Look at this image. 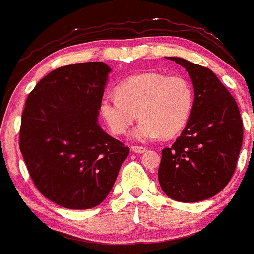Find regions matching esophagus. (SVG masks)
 Returning a JSON list of instances; mask_svg holds the SVG:
<instances>
[{"mask_svg": "<svg viewBox=\"0 0 254 254\" xmlns=\"http://www.w3.org/2000/svg\"><path fill=\"white\" fill-rule=\"evenodd\" d=\"M132 150L134 153H144L147 149L144 147H142V145H132Z\"/></svg>", "mask_w": 254, "mask_h": 254, "instance_id": "1", "label": "esophagus"}]
</instances>
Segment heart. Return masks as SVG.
<instances>
[{"label": "heart", "instance_id": "b5f03b06", "mask_svg": "<svg viewBox=\"0 0 254 254\" xmlns=\"http://www.w3.org/2000/svg\"><path fill=\"white\" fill-rule=\"evenodd\" d=\"M192 109L194 91L189 80L163 72L127 77L116 87V96H105L100 102V114L116 135L127 133L139 117L132 132L138 142L177 135L189 122Z\"/></svg>", "mask_w": 254, "mask_h": 254}]
</instances>
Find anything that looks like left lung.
Segmentation results:
<instances>
[{
  "instance_id": "8db88e82",
  "label": "left lung",
  "mask_w": 254,
  "mask_h": 254,
  "mask_svg": "<svg viewBox=\"0 0 254 254\" xmlns=\"http://www.w3.org/2000/svg\"><path fill=\"white\" fill-rule=\"evenodd\" d=\"M194 85V109L180 137L162 150L158 179L175 201L197 202L220 192L232 178L243 140L236 100L207 67L178 57Z\"/></svg>"
}]
</instances>
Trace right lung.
Segmentation results:
<instances>
[{
    "instance_id": "add662e5",
    "label": "right lung",
    "mask_w": 254,
    "mask_h": 254,
    "mask_svg": "<svg viewBox=\"0 0 254 254\" xmlns=\"http://www.w3.org/2000/svg\"><path fill=\"white\" fill-rule=\"evenodd\" d=\"M110 71L102 62L58 67L27 97L19 149L37 189L59 206L101 204L129 154L97 122Z\"/></svg>"
}]
</instances>
